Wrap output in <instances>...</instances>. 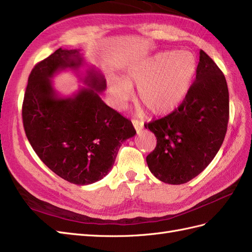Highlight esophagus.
Wrapping results in <instances>:
<instances>
[{
    "mask_svg": "<svg viewBox=\"0 0 252 252\" xmlns=\"http://www.w3.org/2000/svg\"><path fill=\"white\" fill-rule=\"evenodd\" d=\"M132 124L135 127V130H136L137 133H139L141 130L144 128V122L141 120H137V119H133L132 120Z\"/></svg>",
    "mask_w": 252,
    "mask_h": 252,
    "instance_id": "1",
    "label": "esophagus"
}]
</instances>
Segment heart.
Wrapping results in <instances>:
<instances>
[{"label": "heart", "mask_w": 252, "mask_h": 252, "mask_svg": "<svg viewBox=\"0 0 252 252\" xmlns=\"http://www.w3.org/2000/svg\"><path fill=\"white\" fill-rule=\"evenodd\" d=\"M197 72V60L189 51H166L134 66L124 76H112L108 94L124 106L138 86L140 101L154 114H167L185 100Z\"/></svg>", "instance_id": "1"}]
</instances>
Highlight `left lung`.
I'll return each instance as SVG.
<instances>
[{"label": "left lung", "mask_w": 252, "mask_h": 252, "mask_svg": "<svg viewBox=\"0 0 252 252\" xmlns=\"http://www.w3.org/2000/svg\"><path fill=\"white\" fill-rule=\"evenodd\" d=\"M229 121V90L221 70L200 50L196 80L171 114L146 124L157 147L146 160L153 176L183 184L201 173L220 149Z\"/></svg>", "instance_id": "1"}]
</instances>
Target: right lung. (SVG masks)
Returning <instances> with one entry per match:
<instances>
[{
    "label": "right lung",
    "instance_id": "right-lung-1",
    "mask_svg": "<svg viewBox=\"0 0 252 252\" xmlns=\"http://www.w3.org/2000/svg\"><path fill=\"white\" fill-rule=\"evenodd\" d=\"M85 63L80 50L57 49L38 63L29 76L22 105L23 126L34 151L57 176L76 185L104 178L115 163L121 144L136 131L132 122L100 98L106 80L88 67L81 87L61 96L53 77L63 70L80 73Z\"/></svg>",
    "mask_w": 252,
    "mask_h": 252
}]
</instances>
